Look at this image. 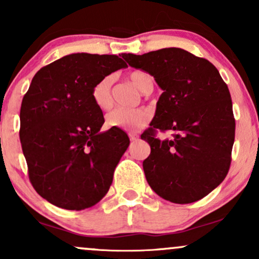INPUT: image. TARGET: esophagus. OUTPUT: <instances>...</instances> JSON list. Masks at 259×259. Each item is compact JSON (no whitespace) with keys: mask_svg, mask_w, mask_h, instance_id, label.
Masks as SVG:
<instances>
[{"mask_svg":"<svg viewBox=\"0 0 259 259\" xmlns=\"http://www.w3.org/2000/svg\"><path fill=\"white\" fill-rule=\"evenodd\" d=\"M129 138L132 141H135V140L139 139V135L138 134H134V133H129Z\"/></svg>","mask_w":259,"mask_h":259,"instance_id":"esophagus-1","label":"esophagus"}]
</instances>
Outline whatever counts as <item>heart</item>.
Returning <instances> with one entry per match:
<instances>
[{
  "label": "heart",
  "instance_id": "b5f03b06",
  "mask_svg": "<svg viewBox=\"0 0 259 259\" xmlns=\"http://www.w3.org/2000/svg\"><path fill=\"white\" fill-rule=\"evenodd\" d=\"M129 79L144 94H150L153 90V76L144 70H134L129 74ZM113 81H114L113 76L107 75L92 88V101L101 111H108L114 103L112 90ZM151 118H152V112L146 107H139L134 109L117 108L107 115L106 124L109 127H117L125 132H138L146 125Z\"/></svg>",
  "mask_w": 259,
  "mask_h": 259
}]
</instances>
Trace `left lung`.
I'll use <instances>...</instances> for the list:
<instances>
[{"instance_id":"obj_1","label":"left lung","mask_w":259,"mask_h":259,"mask_svg":"<svg viewBox=\"0 0 259 259\" xmlns=\"http://www.w3.org/2000/svg\"><path fill=\"white\" fill-rule=\"evenodd\" d=\"M123 58L151 74L163 90L151 126L141 135L151 146L142 163L148 185L173 203L201 200L230 168L235 118L228 85L209 61L177 47L123 53ZM168 130L173 138H156Z\"/></svg>"}]
</instances>
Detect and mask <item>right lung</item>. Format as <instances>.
I'll list each match as a JSON object with an SVG mask.
<instances>
[{
    "label": "right lung",
    "mask_w": 259,
    "mask_h": 259,
    "mask_svg": "<svg viewBox=\"0 0 259 259\" xmlns=\"http://www.w3.org/2000/svg\"><path fill=\"white\" fill-rule=\"evenodd\" d=\"M125 67L115 55L74 53L32 78L22 101L19 138L29 180L50 203L81 210L108 192L130 140L117 127L99 133L105 118L91 91Z\"/></svg>",
    "instance_id": "add662e5"
}]
</instances>
